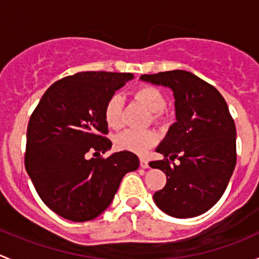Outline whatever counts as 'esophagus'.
Wrapping results in <instances>:
<instances>
[{
    "instance_id": "obj_1",
    "label": "esophagus",
    "mask_w": 259,
    "mask_h": 259,
    "mask_svg": "<svg viewBox=\"0 0 259 259\" xmlns=\"http://www.w3.org/2000/svg\"><path fill=\"white\" fill-rule=\"evenodd\" d=\"M140 168L148 169L149 168V161L144 158H140Z\"/></svg>"
}]
</instances>
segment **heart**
Instances as JSON below:
<instances>
[{"label":"heart","mask_w":259,"mask_h":259,"mask_svg":"<svg viewBox=\"0 0 259 259\" xmlns=\"http://www.w3.org/2000/svg\"><path fill=\"white\" fill-rule=\"evenodd\" d=\"M134 96L148 109L149 113L159 114L165 108V99L156 88L143 85L134 91ZM121 96L114 94L109 98L104 109V117L106 124L113 129L121 124ZM156 137L149 130L127 129L115 137V146L119 150L130 151L134 154H144L155 143Z\"/></svg>","instance_id":"1"}]
</instances>
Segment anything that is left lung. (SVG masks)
Wrapping results in <instances>:
<instances>
[{
    "instance_id": "8db88e82",
    "label": "left lung",
    "mask_w": 259,
    "mask_h": 259,
    "mask_svg": "<svg viewBox=\"0 0 259 259\" xmlns=\"http://www.w3.org/2000/svg\"><path fill=\"white\" fill-rule=\"evenodd\" d=\"M140 80L173 91L177 121L155 149L168 159L149 163L166 184L154 194L156 207L176 218L209 210L223 195L237 161L236 125L214 86L183 70L142 75Z\"/></svg>"
}]
</instances>
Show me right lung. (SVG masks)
<instances>
[{"label": "right lung", "mask_w": 259, "mask_h": 259, "mask_svg": "<svg viewBox=\"0 0 259 259\" xmlns=\"http://www.w3.org/2000/svg\"><path fill=\"white\" fill-rule=\"evenodd\" d=\"M134 79L130 72L85 71L46 90L27 126L25 166L36 192L51 210L72 222L100 215L122 177L139 168L130 151L110 150L104 109L115 91Z\"/></svg>", "instance_id": "right-lung-1"}]
</instances>
